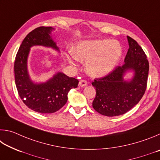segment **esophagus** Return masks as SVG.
Wrapping results in <instances>:
<instances>
[{
    "instance_id": "esophagus-1",
    "label": "esophagus",
    "mask_w": 160,
    "mask_h": 160,
    "mask_svg": "<svg viewBox=\"0 0 160 160\" xmlns=\"http://www.w3.org/2000/svg\"><path fill=\"white\" fill-rule=\"evenodd\" d=\"M79 85L81 88H84V87L88 85V82L85 80H81L79 82Z\"/></svg>"
}]
</instances>
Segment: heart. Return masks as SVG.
I'll return each instance as SVG.
<instances>
[{
    "label": "heart",
    "instance_id": "obj_1",
    "mask_svg": "<svg viewBox=\"0 0 160 160\" xmlns=\"http://www.w3.org/2000/svg\"><path fill=\"white\" fill-rule=\"evenodd\" d=\"M122 55V48L116 41L97 39L78 43L66 56L69 63L87 62L86 70L93 77H102L113 70Z\"/></svg>",
    "mask_w": 160,
    "mask_h": 160
}]
</instances>
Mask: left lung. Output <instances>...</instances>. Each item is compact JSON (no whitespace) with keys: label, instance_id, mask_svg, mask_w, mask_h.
Returning <instances> with one entry per match:
<instances>
[{"label":"left lung","instance_id":"8db88e82","mask_svg":"<svg viewBox=\"0 0 160 160\" xmlns=\"http://www.w3.org/2000/svg\"><path fill=\"white\" fill-rule=\"evenodd\" d=\"M127 39L129 48L124 59L125 63L92 82L96 90L92 107L102 115L116 116L126 113L140 102L147 88L149 71L147 56L136 41L128 36ZM128 70L134 72L130 81L123 79Z\"/></svg>","mask_w":160,"mask_h":160}]
</instances>
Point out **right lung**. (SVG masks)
Instances as JSON below:
<instances>
[{
    "mask_svg": "<svg viewBox=\"0 0 160 160\" xmlns=\"http://www.w3.org/2000/svg\"><path fill=\"white\" fill-rule=\"evenodd\" d=\"M53 28L39 27L29 32L19 48L14 63L15 82L19 96L27 107L42 113H51L63 107L68 100V94L76 88L78 81L61 72H58L45 82L34 83L28 70V58L33 46H44L58 51L51 36Z\"/></svg>",
    "mask_w": 160,
    "mask_h": 160,
    "instance_id": "right-lung-1",
    "label": "right lung"
}]
</instances>
